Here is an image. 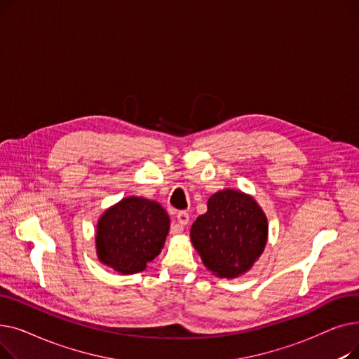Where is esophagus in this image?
Masks as SVG:
<instances>
[{"instance_id":"obj_1","label":"esophagus","mask_w":359,"mask_h":359,"mask_svg":"<svg viewBox=\"0 0 359 359\" xmlns=\"http://www.w3.org/2000/svg\"><path fill=\"white\" fill-rule=\"evenodd\" d=\"M177 221H179L182 225H186L187 222L191 221V217H189V214H187L186 211H179V212H177Z\"/></svg>"}]
</instances>
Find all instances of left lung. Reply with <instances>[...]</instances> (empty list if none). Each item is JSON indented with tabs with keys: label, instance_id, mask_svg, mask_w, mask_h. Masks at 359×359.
I'll list each match as a JSON object with an SVG mask.
<instances>
[{
	"label": "left lung",
	"instance_id": "left-lung-1",
	"mask_svg": "<svg viewBox=\"0 0 359 359\" xmlns=\"http://www.w3.org/2000/svg\"><path fill=\"white\" fill-rule=\"evenodd\" d=\"M191 238L206 268L236 278L265 249L268 221L253 198L225 189L208 199V211L194 222Z\"/></svg>",
	"mask_w": 359,
	"mask_h": 359
}]
</instances>
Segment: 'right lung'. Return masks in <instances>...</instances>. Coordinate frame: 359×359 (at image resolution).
<instances>
[{"mask_svg":"<svg viewBox=\"0 0 359 359\" xmlns=\"http://www.w3.org/2000/svg\"><path fill=\"white\" fill-rule=\"evenodd\" d=\"M170 219L163 206L138 196L122 199L99 221V259L119 273H137L163 249Z\"/></svg>","mask_w":359,"mask_h":359,"instance_id":"right-lung-1","label":"right lung"}]
</instances>
